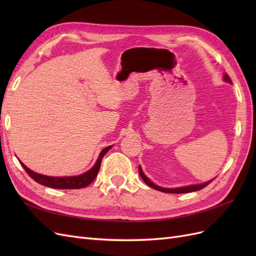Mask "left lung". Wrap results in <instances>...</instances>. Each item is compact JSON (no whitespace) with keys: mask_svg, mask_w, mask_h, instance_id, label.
Segmentation results:
<instances>
[{"mask_svg":"<svg viewBox=\"0 0 256 256\" xmlns=\"http://www.w3.org/2000/svg\"><path fill=\"white\" fill-rule=\"evenodd\" d=\"M224 80H226V82H230L232 83V80L228 76V74H226L224 76ZM138 173H140V176L142 177V180H144V182L146 184H148L150 187L156 189L158 191H161V192H166V193H188V192H193V191H198V190H200L205 188L207 184H210L212 180H209L208 182H205V184H193V186H188V187H182V188H175V189H168V188H162V187H159V186L152 184L148 178H147L145 176V174L143 173L141 166H138Z\"/></svg>","mask_w":256,"mask_h":256,"instance_id":"left-lung-1","label":"left lung"}]
</instances>
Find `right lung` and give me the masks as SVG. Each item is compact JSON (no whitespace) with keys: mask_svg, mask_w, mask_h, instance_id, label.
I'll return each mask as SVG.
<instances>
[{"mask_svg":"<svg viewBox=\"0 0 256 256\" xmlns=\"http://www.w3.org/2000/svg\"><path fill=\"white\" fill-rule=\"evenodd\" d=\"M111 147L112 146H108V147H106V148H104L102 150V152H100L99 158L96 161L95 166H92L86 173H84L79 176H72V177L46 176V175H42V174H38V173L30 171V170L23 164L21 161H20V164H21L22 168L26 170V172L28 174V176L30 178H33L36 182L44 184V186H46V187L54 188V189H81V188L86 187V186H88L92 180H95L98 172H99L102 158L104 154L109 152Z\"/></svg>","mask_w":256,"mask_h":256,"instance_id":"add662e5","label":"right lung"}]
</instances>
